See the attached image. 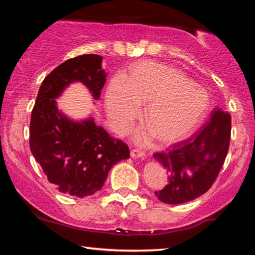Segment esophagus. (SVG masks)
Listing matches in <instances>:
<instances>
[{
	"label": "esophagus",
	"instance_id": "obj_1",
	"mask_svg": "<svg viewBox=\"0 0 255 255\" xmlns=\"http://www.w3.org/2000/svg\"><path fill=\"white\" fill-rule=\"evenodd\" d=\"M130 155H131V157H140L141 159H144V158L146 157L145 153L141 152V150L138 149V148L131 149V150H130Z\"/></svg>",
	"mask_w": 255,
	"mask_h": 255
}]
</instances>
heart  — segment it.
<instances>
[{
    "label": "heart",
    "mask_w": 255,
    "mask_h": 255,
    "mask_svg": "<svg viewBox=\"0 0 255 255\" xmlns=\"http://www.w3.org/2000/svg\"><path fill=\"white\" fill-rule=\"evenodd\" d=\"M141 120L147 129L138 141L150 137L159 145H173L195 131L209 109V96L174 67L149 62L130 67L126 81L115 77L107 92V111L117 130L124 131L144 105Z\"/></svg>",
    "instance_id": "1"
}]
</instances>
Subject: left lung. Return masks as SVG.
Masks as SVG:
<instances>
[{
    "instance_id": "obj_1",
    "label": "left lung",
    "mask_w": 255,
    "mask_h": 255,
    "mask_svg": "<svg viewBox=\"0 0 255 255\" xmlns=\"http://www.w3.org/2000/svg\"><path fill=\"white\" fill-rule=\"evenodd\" d=\"M230 112L216 109L199 131L176 143L154 157L165 167L167 184L155 191L159 200L170 205L191 201L208 191L217 179L230 148Z\"/></svg>"
}]
</instances>
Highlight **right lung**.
<instances>
[{
    "mask_svg": "<svg viewBox=\"0 0 255 255\" xmlns=\"http://www.w3.org/2000/svg\"><path fill=\"white\" fill-rule=\"evenodd\" d=\"M102 56L67 59L42 81L31 112L30 149L47 179L58 191L83 198L100 190L116 163L129 158V147L110 136L93 119L74 123L56 107L55 99L72 82L88 86L99 99L106 83Z\"/></svg>",
    "mask_w": 255,
    "mask_h": 255,
    "instance_id": "add662e5",
    "label": "right lung"
}]
</instances>
